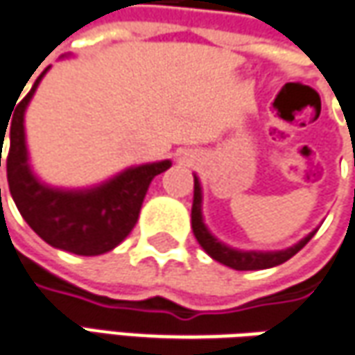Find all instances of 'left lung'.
Segmentation results:
<instances>
[{
	"label": "left lung",
	"mask_w": 355,
	"mask_h": 355,
	"mask_svg": "<svg viewBox=\"0 0 355 355\" xmlns=\"http://www.w3.org/2000/svg\"><path fill=\"white\" fill-rule=\"evenodd\" d=\"M202 184L200 178L194 175V200H192V232H194V238L198 239L200 248L212 259L218 263L232 267L236 271H259V269H271L277 267L281 263L288 261L295 253H299L311 238L316 234V230H312L311 234H306L304 238L299 239L297 243H293L291 248L277 251H257V250H238V248H232L224 241L216 238L214 234L208 230V226L204 224V214H202Z\"/></svg>",
	"instance_id": "left-lung-1"
}]
</instances>
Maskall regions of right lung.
Returning <instances> with one entry per match:
<instances>
[{
  "label": "right lung",
  "instance_id": "right-lung-1",
  "mask_svg": "<svg viewBox=\"0 0 355 355\" xmlns=\"http://www.w3.org/2000/svg\"><path fill=\"white\" fill-rule=\"evenodd\" d=\"M49 68H44L43 74L35 80L31 92L23 98V102H19L9 123V192L23 220L49 245L86 257L102 255L116 250L128 238L139 218L141 204L151 180L171 168L173 163L165 159L131 165L114 177L82 189H64L44 182L33 171L25 133V114ZM6 131L7 128L0 129L1 147Z\"/></svg>",
  "mask_w": 355,
  "mask_h": 355
}]
</instances>
